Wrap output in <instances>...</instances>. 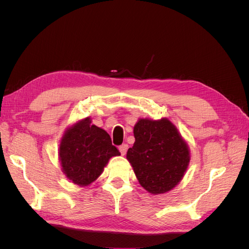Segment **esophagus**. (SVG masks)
<instances>
[{"label": "esophagus", "mask_w": 249, "mask_h": 249, "mask_svg": "<svg viewBox=\"0 0 249 249\" xmlns=\"http://www.w3.org/2000/svg\"><path fill=\"white\" fill-rule=\"evenodd\" d=\"M127 148H129V146H127V144L120 145V146H119V152H120V154H122L123 156H124V155L126 154Z\"/></svg>", "instance_id": "obj_1"}]
</instances>
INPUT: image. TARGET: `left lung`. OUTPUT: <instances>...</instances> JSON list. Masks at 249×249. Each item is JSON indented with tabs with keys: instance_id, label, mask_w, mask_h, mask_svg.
I'll return each mask as SVG.
<instances>
[{
	"instance_id": "1",
	"label": "left lung",
	"mask_w": 249,
	"mask_h": 249,
	"mask_svg": "<svg viewBox=\"0 0 249 249\" xmlns=\"http://www.w3.org/2000/svg\"><path fill=\"white\" fill-rule=\"evenodd\" d=\"M134 137L126 159L139 184L155 195L172 190L190 162L189 146L177 126L168 118H139L134 125Z\"/></svg>"
}]
</instances>
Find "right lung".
I'll use <instances>...</instances> for the list:
<instances>
[{"label":"right lung","mask_w":249,"mask_h":249,"mask_svg":"<svg viewBox=\"0 0 249 249\" xmlns=\"http://www.w3.org/2000/svg\"><path fill=\"white\" fill-rule=\"evenodd\" d=\"M58 154L62 172L80 187L93 183L111 158L120 155L112 145L109 134L91 124L90 117L67 127L60 141Z\"/></svg>","instance_id":"add662e5"}]
</instances>
